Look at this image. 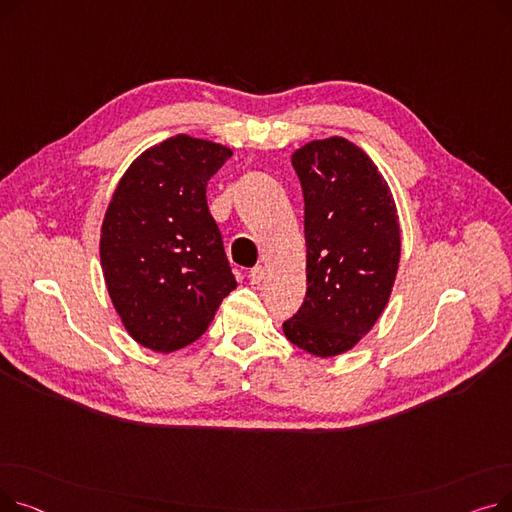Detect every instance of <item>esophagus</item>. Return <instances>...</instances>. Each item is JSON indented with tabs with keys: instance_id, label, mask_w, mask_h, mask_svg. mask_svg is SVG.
<instances>
[{
	"instance_id": "1",
	"label": "esophagus",
	"mask_w": 512,
	"mask_h": 512,
	"mask_svg": "<svg viewBox=\"0 0 512 512\" xmlns=\"http://www.w3.org/2000/svg\"><path fill=\"white\" fill-rule=\"evenodd\" d=\"M249 280H251V284H261L265 280V267L255 265L253 270H249Z\"/></svg>"
}]
</instances>
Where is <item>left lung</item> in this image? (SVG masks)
Listing matches in <instances>:
<instances>
[{
	"mask_svg": "<svg viewBox=\"0 0 512 512\" xmlns=\"http://www.w3.org/2000/svg\"><path fill=\"white\" fill-rule=\"evenodd\" d=\"M305 197L307 294L284 334L315 357H336L375 326L400 261L390 186L371 157L342 137L292 153Z\"/></svg>",
	"mask_w": 512,
	"mask_h": 512,
	"instance_id": "1",
	"label": "left lung"
}]
</instances>
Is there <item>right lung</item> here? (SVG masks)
Wrapping results in <instances>:
<instances>
[{
    "label": "right lung",
    "instance_id": "obj_1",
    "mask_svg": "<svg viewBox=\"0 0 512 512\" xmlns=\"http://www.w3.org/2000/svg\"><path fill=\"white\" fill-rule=\"evenodd\" d=\"M232 149L188 134L153 145L120 178L101 224L103 278L126 332L155 353L195 342L236 288L207 182Z\"/></svg>",
    "mask_w": 512,
    "mask_h": 512
}]
</instances>
